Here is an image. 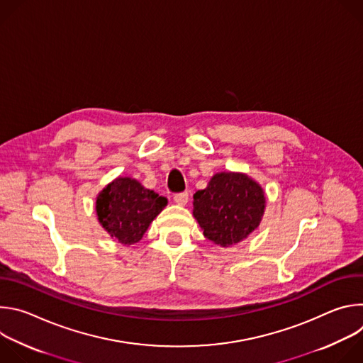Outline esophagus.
Segmentation results:
<instances>
[{
	"label": "esophagus",
	"instance_id": "esophagus-1",
	"mask_svg": "<svg viewBox=\"0 0 363 363\" xmlns=\"http://www.w3.org/2000/svg\"><path fill=\"white\" fill-rule=\"evenodd\" d=\"M174 202L181 205V206H185L188 203V192H181V194H177L174 196Z\"/></svg>",
	"mask_w": 363,
	"mask_h": 363
}]
</instances>
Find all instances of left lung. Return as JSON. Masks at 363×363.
<instances>
[{
    "label": "left lung",
    "instance_id": "8db88e82",
    "mask_svg": "<svg viewBox=\"0 0 363 363\" xmlns=\"http://www.w3.org/2000/svg\"><path fill=\"white\" fill-rule=\"evenodd\" d=\"M192 203V216L203 235L217 245L231 247L260 225L266 194L247 174L217 172L205 189L194 194Z\"/></svg>",
    "mask_w": 363,
    "mask_h": 363
}]
</instances>
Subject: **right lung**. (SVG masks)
<instances>
[{
    "mask_svg": "<svg viewBox=\"0 0 363 363\" xmlns=\"http://www.w3.org/2000/svg\"><path fill=\"white\" fill-rule=\"evenodd\" d=\"M168 199L130 177H118L96 196L99 224L115 241L132 245L142 240Z\"/></svg>",
    "mask_w": 363,
    "mask_h": 363,
    "instance_id": "1",
    "label": "right lung"
}]
</instances>
